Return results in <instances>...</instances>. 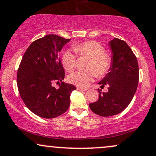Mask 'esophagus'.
Segmentation results:
<instances>
[{
	"mask_svg": "<svg viewBox=\"0 0 156 156\" xmlns=\"http://www.w3.org/2000/svg\"><path fill=\"white\" fill-rule=\"evenodd\" d=\"M76 89H77V90H78V91H87V89H83V88L79 87V86H78Z\"/></svg>",
	"mask_w": 156,
	"mask_h": 156,
	"instance_id": "esophagus-1",
	"label": "esophagus"
}]
</instances>
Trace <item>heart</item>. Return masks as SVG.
Instances as JSON below:
<instances>
[{
  "label": "heart",
  "mask_w": 156,
  "mask_h": 156,
  "mask_svg": "<svg viewBox=\"0 0 156 156\" xmlns=\"http://www.w3.org/2000/svg\"><path fill=\"white\" fill-rule=\"evenodd\" d=\"M74 52L81 57H86L91 59L88 72L76 71L68 76L70 83L86 88L94 80L96 76H105L111 68L112 57L105 53V48L102 44L96 41H87L82 44H76L73 46ZM62 64L64 68L68 72L75 69L76 65V58L70 51H67L62 57Z\"/></svg>",
  "instance_id": "1"
}]
</instances>
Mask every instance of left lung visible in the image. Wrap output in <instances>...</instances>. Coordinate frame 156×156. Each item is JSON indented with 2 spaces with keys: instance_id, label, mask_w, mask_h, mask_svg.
<instances>
[{
  "instance_id": "obj_1",
  "label": "left lung",
  "mask_w": 156,
  "mask_h": 156,
  "mask_svg": "<svg viewBox=\"0 0 156 156\" xmlns=\"http://www.w3.org/2000/svg\"><path fill=\"white\" fill-rule=\"evenodd\" d=\"M112 52L111 68L99 82L101 89L108 86V92L99 93L97 102L89 104L92 112L108 117L117 115L130 104L137 89L139 66L136 57L125 41L114 37L108 42Z\"/></svg>"
}]
</instances>
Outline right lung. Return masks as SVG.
I'll list each match as a JSON object with an SVG mask.
<instances>
[{
	"instance_id": "obj_1",
	"label": "right lung",
	"mask_w": 156,
	"mask_h": 156,
	"mask_svg": "<svg viewBox=\"0 0 156 156\" xmlns=\"http://www.w3.org/2000/svg\"><path fill=\"white\" fill-rule=\"evenodd\" d=\"M70 39L47 35L30 44L22 57L17 71V86L27 108L44 119L61 115L69 108L70 94L76 89L65 78L59 53ZM61 83L56 89L53 83Z\"/></svg>"
}]
</instances>
